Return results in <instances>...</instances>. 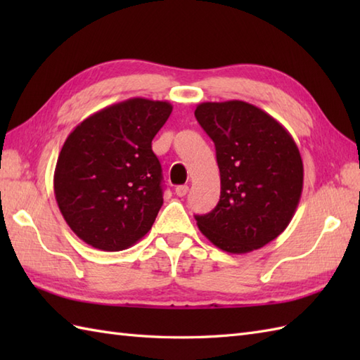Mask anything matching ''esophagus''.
Returning <instances> with one entry per match:
<instances>
[{"instance_id": "1", "label": "esophagus", "mask_w": 360, "mask_h": 360, "mask_svg": "<svg viewBox=\"0 0 360 360\" xmlns=\"http://www.w3.org/2000/svg\"><path fill=\"white\" fill-rule=\"evenodd\" d=\"M174 192L178 196H186L188 192V186H178L174 188Z\"/></svg>"}]
</instances>
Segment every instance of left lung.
Listing matches in <instances>:
<instances>
[{
    "label": "left lung",
    "instance_id": "obj_1",
    "mask_svg": "<svg viewBox=\"0 0 360 360\" xmlns=\"http://www.w3.org/2000/svg\"><path fill=\"white\" fill-rule=\"evenodd\" d=\"M195 117L215 143L221 176L217 207L195 215L221 250L248 254L277 238L303 188L300 151L280 122L241 101L204 102Z\"/></svg>",
    "mask_w": 360,
    "mask_h": 360
}]
</instances>
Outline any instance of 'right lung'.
Listing matches in <instances>:
<instances>
[{
	"label": "right lung",
	"instance_id": "obj_1",
	"mask_svg": "<svg viewBox=\"0 0 360 360\" xmlns=\"http://www.w3.org/2000/svg\"><path fill=\"white\" fill-rule=\"evenodd\" d=\"M172 110L168 102L128 98L94 112L68 136L53 193L68 226L89 246L124 250L155 223L164 198L151 141Z\"/></svg>",
	"mask_w": 360,
	"mask_h": 360
}]
</instances>
